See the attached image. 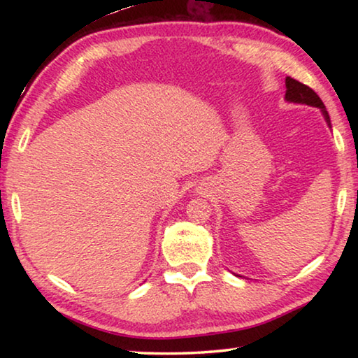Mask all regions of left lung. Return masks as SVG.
<instances>
[{
  "instance_id": "1",
  "label": "left lung",
  "mask_w": 358,
  "mask_h": 358,
  "mask_svg": "<svg viewBox=\"0 0 358 358\" xmlns=\"http://www.w3.org/2000/svg\"><path fill=\"white\" fill-rule=\"evenodd\" d=\"M286 101L294 102V104H306V106L320 108V110H322L324 118L327 121V124H329V128H331L329 112L325 110L322 99L319 98L314 90L306 87L305 83H300L299 80H295V78H292V77H286Z\"/></svg>"
}]
</instances>
